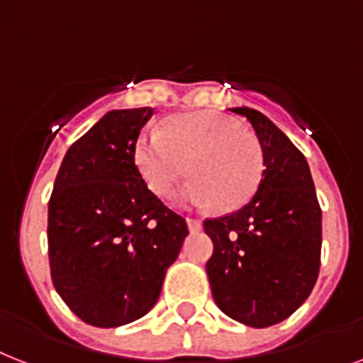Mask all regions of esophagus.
I'll return each mask as SVG.
<instances>
[{"label":"esophagus","instance_id":"obj_1","mask_svg":"<svg viewBox=\"0 0 363 363\" xmlns=\"http://www.w3.org/2000/svg\"><path fill=\"white\" fill-rule=\"evenodd\" d=\"M186 223H188V229H190L191 233H197L201 231V220H197V218H186Z\"/></svg>","mask_w":363,"mask_h":363}]
</instances>
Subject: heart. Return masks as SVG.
<instances>
[{
  "label": "heart",
  "instance_id": "b5f03b06",
  "mask_svg": "<svg viewBox=\"0 0 363 363\" xmlns=\"http://www.w3.org/2000/svg\"><path fill=\"white\" fill-rule=\"evenodd\" d=\"M141 179L158 197H169L186 175L179 201L191 207L237 211L257 194L267 172V155L257 135L214 111H194L169 119L135 143Z\"/></svg>",
  "mask_w": 363,
  "mask_h": 363
}]
</instances>
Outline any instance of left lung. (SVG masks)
I'll use <instances>...</instances> for the list:
<instances>
[{
	"label": "left lung",
	"instance_id": "1",
	"mask_svg": "<svg viewBox=\"0 0 363 363\" xmlns=\"http://www.w3.org/2000/svg\"><path fill=\"white\" fill-rule=\"evenodd\" d=\"M231 111L253 126L267 172L248 205L203 222L214 244L208 284L228 317L267 328L291 317L317 281L323 212L308 162L287 135L259 111Z\"/></svg>",
	"mask_w": 363,
	"mask_h": 363
}]
</instances>
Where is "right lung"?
Returning a JSON list of instances; mask_svg holds the SVG:
<instances>
[{"instance_id": "add662e5", "label": "right lung", "mask_w": 363, "mask_h": 363, "mask_svg": "<svg viewBox=\"0 0 363 363\" xmlns=\"http://www.w3.org/2000/svg\"><path fill=\"white\" fill-rule=\"evenodd\" d=\"M152 108L113 110L65 155L48 203L55 291L91 326L149 313L188 235L186 220L147 188L134 160Z\"/></svg>"}]
</instances>
